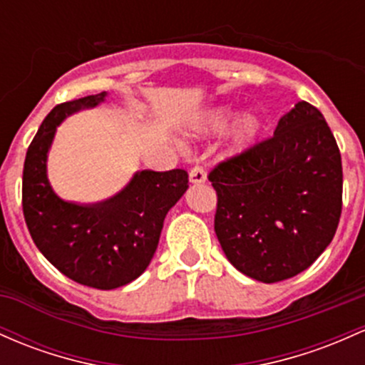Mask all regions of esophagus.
Listing matches in <instances>:
<instances>
[{
    "label": "esophagus",
    "mask_w": 365,
    "mask_h": 365,
    "mask_svg": "<svg viewBox=\"0 0 365 365\" xmlns=\"http://www.w3.org/2000/svg\"><path fill=\"white\" fill-rule=\"evenodd\" d=\"M189 180H190V183H194V185H201V183H204L207 180V173L204 171V168L195 166L190 170Z\"/></svg>",
    "instance_id": "esophagus-1"
}]
</instances>
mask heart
I'll return each instance as SVG.
<instances>
[{
	"label": "heart",
	"instance_id": "1",
	"mask_svg": "<svg viewBox=\"0 0 365 365\" xmlns=\"http://www.w3.org/2000/svg\"><path fill=\"white\" fill-rule=\"evenodd\" d=\"M235 115L230 106H216L199 114L187 128L190 138H210L227 130ZM263 130V118L259 112L246 110L237 118L227 138V149L230 154H244L255 145Z\"/></svg>",
	"mask_w": 365,
	"mask_h": 365
}]
</instances>
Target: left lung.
Segmentation results:
<instances>
[{
	"label": "left lung",
	"instance_id": "8db88e82",
	"mask_svg": "<svg viewBox=\"0 0 365 365\" xmlns=\"http://www.w3.org/2000/svg\"><path fill=\"white\" fill-rule=\"evenodd\" d=\"M215 232L228 262L272 284L307 270L329 246L341 216V154L326 119L298 102L274 137L218 164Z\"/></svg>",
	"mask_w": 365,
	"mask_h": 365
}]
</instances>
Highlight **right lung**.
Listing matches in <instances>:
<instances>
[{
  "label": "right lung",
  "mask_w": 365,
  "mask_h": 365,
  "mask_svg": "<svg viewBox=\"0 0 365 365\" xmlns=\"http://www.w3.org/2000/svg\"><path fill=\"white\" fill-rule=\"evenodd\" d=\"M106 98L102 91L55 107L27 149L22 176L24 218L38 250L66 277L95 289L126 286L145 272L168 211L189 189L187 171L142 170L103 201L60 197L48 180V152L57 128Z\"/></svg>",
  "instance_id": "obj_1"
}]
</instances>
